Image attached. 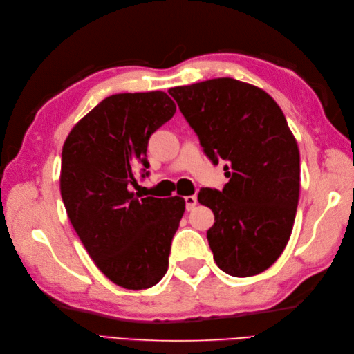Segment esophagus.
Returning <instances> with one entry per match:
<instances>
[{
  "label": "esophagus",
  "instance_id": "obj_1",
  "mask_svg": "<svg viewBox=\"0 0 354 354\" xmlns=\"http://www.w3.org/2000/svg\"><path fill=\"white\" fill-rule=\"evenodd\" d=\"M185 201H186V209H187V211H192V209H194V208L196 207V203H198V198H196L195 195L186 196V198H185Z\"/></svg>",
  "mask_w": 354,
  "mask_h": 354
}]
</instances>
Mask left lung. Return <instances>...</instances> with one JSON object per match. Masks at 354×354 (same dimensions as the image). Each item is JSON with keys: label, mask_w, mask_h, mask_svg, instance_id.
<instances>
[{"label": "left lung", "mask_w": 354, "mask_h": 354, "mask_svg": "<svg viewBox=\"0 0 354 354\" xmlns=\"http://www.w3.org/2000/svg\"><path fill=\"white\" fill-rule=\"evenodd\" d=\"M168 93L212 164L227 162L223 190L202 187L198 195L216 217L207 232L216 264L236 277L267 270L291 236L299 196V152L282 109L261 88L233 78Z\"/></svg>", "instance_id": "8db88e82"}]
</instances>
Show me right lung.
Returning <instances> with one entry per match:
<instances>
[{
    "instance_id": "obj_1",
    "label": "right lung",
    "mask_w": 354,
    "mask_h": 354,
    "mask_svg": "<svg viewBox=\"0 0 354 354\" xmlns=\"http://www.w3.org/2000/svg\"><path fill=\"white\" fill-rule=\"evenodd\" d=\"M176 113L164 91L102 100L75 125L62 151L60 194L72 226L99 270L127 289L156 285L168 269L185 199L138 201L134 165L149 173V137Z\"/></svg>"
}]
</instances>
